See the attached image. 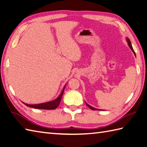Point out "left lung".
Wrapping results in <instances>:
<instances>
[{
    "mask_svg": "<svg viewBox=\"0 0 147 147\" xmlns=\"http://www.w3.org/2000/svg\"><path fill=\"white\" fill-rule=\"evenodd\" d=\"M127 42H128V45H129V47H130V48L131 49V50L132 51H133V52L134 53V54H135V52H134V49H133V47H132V46H131V42H130V39L129 38H127ZM86 103V105H87L89 108L90 109H91L92 110H97L96 109H95V108H94V107H92V106H90V105H89L88 104H87V103Z\"/></svg>",
    "mask_w": 147,
    "mask_h": 147,
    "instance_id": "8db88e82",
    "label": "left lung"
}]
</instances>
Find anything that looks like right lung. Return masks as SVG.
<instances>
[{"label":"right lung","mask_w":147,"mask_h":147,"mask_svg":"<svg viewBox=\"0 0 147 147\" xmlns=\"http://www.w3.org/2000/svg\"><path fill=\"white\" fill-rule=\"evenodd\" d=\"M65 87H65H64L63 90H62V92L61 93V94L59 95V97L57 98V99L54 100H53V101L46 102V103H40V104H35V105H29V104H27V103H24L26 106L32 107V108H34V109H44V110H53V109H55L59 105L60 103V101H61V98H62V96L63 95Z\"/></svg>","instance_id":"add662e5"}]
</instances>
